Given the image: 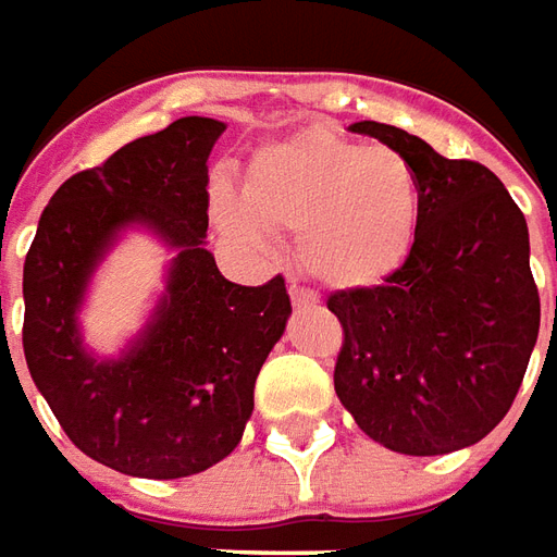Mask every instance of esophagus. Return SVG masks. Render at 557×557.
Returning <instances> with one entry per match:
<instances>
[{
    "label": "esophagus",
    "instance_id": "obj_1",
    "mask_svg": "<svg viewBox=\"0 0 557 557\" xmlns=\"http://www.w3.org/2000/svg\"><path fill=\"white\" fill-rule=\"evenodd\" d=\"M290 302L294 306H318L321 302V297L314 294V290H309V287H299V285H290Z\"/></svg>",
    "mask_w": 557,
    "mask_h": 557
}]
</instances>
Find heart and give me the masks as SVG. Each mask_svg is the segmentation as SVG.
Returning a JSON list of instances; mask_svg holds the SVG:
<instances>
[{
  "label": "heart",
  "mask_w": 557,
  "mask_h": 557,
  "mask_svg": "<svg viewBox=\"0 0 557 557\" xmlns=\"http://www.w3.org/2000/svg\"><path fill=\"white\" fill-rule=\"evenodd\" d=\"M212 209L227 234L251 246L263 243V227L297 236L302 270L333 290H360L408 260L423 188L396 149L314 125L260 149L243 200L215 185Z\"/></svg>",
  "instance_id": "heart-1"
}]
</instances>
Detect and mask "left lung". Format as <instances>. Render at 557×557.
Listing matches in <instances>:
<instances>
[{
	"instance_id": "left-lung-1",
	"label": "left lung",
	"mask_w": 557,
	"mask_h": 557,
	"mask_svg": "<svg viewBox=\"0 0 557 557\" xmlns=\"http://www.w3.org/2000/svg\"><path fill=\"white\" fill-rule=\"evenodd\" d=\"M411 161L423 215L384 285L326 299L345 342L335 396L366 435L405 456L471 447L507 417L540 333L522 209L480 161L444 159L396 125L354 122Z\"/></svg>"
}]
</instances>
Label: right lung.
Wrapping results in <instances>:
<instances>
[{"instance_id":"right-lung-1","label":"right lung","mask_w":557,"mask_h":557,"mask_svg":"<svg viewBox=\"0 0 557 557\" xmlns=\"http://www.w3.org/2000/svg\"><path fill=\"white\" fill-rule=\"evenodd\" d=\"M224 128L183 116L74 173L41 212L23 263V354L35 386L71 444L120 474L176 480L231 456L255 411L260 366L290 318L282 275L234 285L207 251V161ZM128 226L152 230L177 258L138 338L98 361L76 311Z\"/></svg>"}]
</instances>
